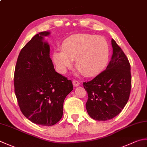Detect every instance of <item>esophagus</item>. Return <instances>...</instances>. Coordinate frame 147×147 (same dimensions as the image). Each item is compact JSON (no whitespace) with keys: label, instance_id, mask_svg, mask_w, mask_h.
I'll return each mask as SVG.
<instances>
[{"label":"esophagus","instance_id":"1","mask_svg":"<svg viewBox=\"0 0 147 147\" xmlns=\"http://www.w3.org/2000/svg\"><path fill=\"white\" fill-rule=\"evenodd\" d=\"M73 84L74 87H78V86L80 85V82L78 81H76V80H73Z\"/></svg>","mask_w":147,"mask_h":147}]
</instances>
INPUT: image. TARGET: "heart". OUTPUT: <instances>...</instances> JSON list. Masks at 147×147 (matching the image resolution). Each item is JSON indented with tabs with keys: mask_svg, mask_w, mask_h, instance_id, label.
Masks as SVG:
<instances>
[{
	"mask_svg": "<svg viewBox=\"0 0 147 147\" xmlns=\"http://www.w3.org/2000/svg\"><path fill=\"white\" fill-rule=\"evenodd\" d=\"M110 56V45L104 37L78 34L63 41L62 50L55 51L53 60L60 73H66L73 65V60H76L80 73L92 77L105 69Z\"/></svg>",
	"mask_w": 147,
	"mask_h": 147,
	"instance_id": "1",
	"label": "heart"
}]
</instances>
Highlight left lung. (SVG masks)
<instances>
[{"label": "left lung", "mask_w": 147, "mask_h": 147, "mask_svg": "<svg viewBox=\"0 0 147 147\" xmlns=\"http://www.w3.org/2000/svg\"><path fill=\"white\" fill-rule=\"evenodd\" d=\"M113 54L106 70L90 82L83 83L88 94L86 109L91 118L99 121L119 115L129 98L131 88V65L114 39Z\"/></svg>", "instance_id": "obj_1"}]
</instances>
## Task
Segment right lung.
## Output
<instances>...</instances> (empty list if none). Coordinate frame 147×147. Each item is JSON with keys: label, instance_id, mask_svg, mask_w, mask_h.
Instances as JSON below:
<instances>
[{"label": "right lung", "instance_id": "obj_1", "mask_svg": "<svg viewBox=\"0 0 147 147\" xmlns=\"http://www.w3.org/2000/svg\"><path fill=\"white\" fill-rule=\"evenodd\" d=\"M41 32L22 49L14 76V92L20 110L32 122L51 126L61 119L66 96L73 90L72 82L57 73L50 57V45Z\"/></svg>", "mask_w": 147, "mask_h": 147}]
</instances>
